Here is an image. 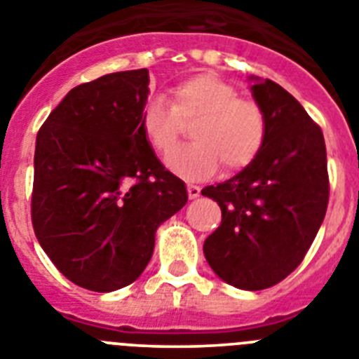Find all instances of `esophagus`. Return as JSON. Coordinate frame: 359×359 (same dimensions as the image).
<instances>
[{
    "label": "esophagus",
    "mask_w": 359,
    "mask_h": 359,
    "mask_svg": "<svg viewBox=\"0 0 359 359\" xmlns=\"http://www.w3.org/2000/svg\"><path fill=\"white\" fill-rule=\"evenodd\" d=\"M187 192H189L190 199H196L201 194V189H199L198 185H187Z\"/></svg>",
    "instance_id": "34e87169"
}]
</instances>
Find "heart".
<instances>
[{
    "label": "heart",
    "instance_id": "heart-1",
    "mask_svg": "<svg viewBox=\"0 0 359 359\" xmlns=\"http://www.w3.org/2000/svg\"><path fill=\"white\" fill-rule=\"evenodd\" d=\"M172 104L165 97L145 102L140 129L160 154L168 152L182 130L183 119L198 120L192 144L167 154L165 165L185 180H205L223 163L233 172L248 167L266 140V116L253 100L239 98V91L214 73H199L172 90Z\"/></svg>",
    "mask_w": 359,
    "mask_h": 359
}]
</instances>
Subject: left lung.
Instances as JSON below:
<instances>
[{
    "instance_id": "left-lung-1",
    "label": "left lung",
    "mask_w": 359,
    "mask_h": 359,
    "mask_svg": "<svg viewBox=\"0 0 359 359\" xmlns=\"http://www.w3.org/2000/svg\"><path fill=\"white\" fill-rule=\"evenodd\" d=\"M266 116V140L239 174L201 190L223 221L203 252L219 278L259 291L286 278L306 257L329 201L322 129L293 95L269 79L250 77Z\"/></svg>"
}]
</instances>
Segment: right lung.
Returning <instances> with one entry per match:
<instances>
[{"label":"right lung","mask_w":359,"mask_h":359,"mask_svg":"<svg viewBox=\"0 0 359 359\" xmlns=\"http://www.w3.org/2000/svg\"><path fill=\"white\" fill-rule=\"evenodd\" d=\"M149 69L68 91L37 133L32 224L41 248L77 286L109 293L140 277L163 221L185 207V183L140 129Z\"/></svg>","instance_id":"obj_1"}]
</instances>
